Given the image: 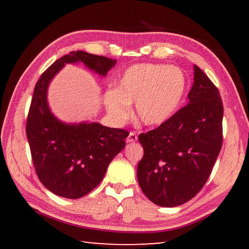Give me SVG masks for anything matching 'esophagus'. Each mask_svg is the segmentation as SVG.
Segmentation results:
<instances>
[{
  "label": "esophagus",
  "instance_id": "34e87169",
  "mask_svg": "<svg viewBox=\"0 0 249 249\" xmlns=\"http://www.w3.org/2000/svg\"><path fill=\"white\" fill-rule=\"evenodd\" d=\"M135 141H137V135L135 133H129L128 137L126 138V142H127V143H131V142Z\"/></svg>",
  "mask_w": 249,
  "mask_h": 249
}]
</instances>
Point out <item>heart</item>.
<instances>
[{
  "label": "heart",
  "instance_id": "1",
  "mask_svg": "<svg viewBox=\"0 0 249 249\" xmlns=\"http://www.w3.org/2000/svg\"><path fill=\"white\" fill-rule=\"evenodd\" d=\"M187 78L179 67L162 64H136L128 67L119 80L118 89L104 94L108 113L123 123L136 103V115L145 126H160L177 112L186 92Z\"/></svg>",
  "mask_w": 249,
  "mask_h": 249
}]
</instances>
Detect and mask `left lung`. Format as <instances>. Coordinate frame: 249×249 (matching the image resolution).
<instances>
[{
  "instance_id": "8db88e82",
  "label": "left lung",
  "mask_w": 249,
  "mask_h": 249,
  "mask_svg": "<svg viewBox=\"0 0 249 249\" xmlns=\"http://www.w3.org/2000/svg\"><path fill=\"white\" fill-rule=\"evenodd\" d=\"M223 115L217 88L194 65L187 105L138 138L144 153L137 178L153 203L163 208L181 205L204 186L223 143Z\"/></svg>"
}]
</instances>
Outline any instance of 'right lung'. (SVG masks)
<instances>
[{
	"instance_id": "right-lung-1",
	"label": "right lung",
	"mask_w": 249,
	"mask_h": 249,
	"mask_svg": "<svg viewBox=\"0 0 249 249\" xmlns=\"http://www.w3.org/2000/svg\"><path fill=\"white\" fill-rule=\"evenodd\" d=\"M80 63L106 77L116 60L84 51H71L56 60L36 83L26 121V137L39 181L51 193L67 199L81 198L102 182L128 136L124 129L110 128L97 122L66 123L51 111V81L66 64Z\"/></svg>"
}]
</instances>
